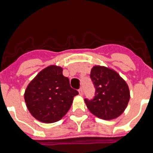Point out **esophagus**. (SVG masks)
Instances as JSON below:
<instances>
[{"mask_svg": "<svg viewBox=\"0 0 153 153\" xmlns=\"http://www.w3.org/2000/svg\"><path fill=\"white\" fill-rule=\"evenodd\" d=\"M79 93L80 95H82V94H83V90H82V87L79 90Z\"/></svg>", "mask_w": 153, "mask_h": 153, "instance_id": "esophagus-1", "label": "esophagus"}]
</instances>
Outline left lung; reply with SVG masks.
Masks as SVG:
<instances>
[{
	"label": "left lung",
	"mask_w": 153,
	"mask_h": 153,
	"mask_svg": "<svg viewBox=\"0 0 153 153\" xmlns=\"http://www.w3.org/2000/svg\"><path fill=\"white\" fill-rule=\"evenodd\" d=\"M95 87L93 100L85 99L91 114L103 120H113L123 114L130 98L128 84L114 70L94 66L91 71Z\"/></svg>",
	"instance_id": "8db88e82"
}]
</instances>
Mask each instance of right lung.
I'll return each instance as SVG.
<instances>
[{
	"label": "right lung",
	"mask_w": 153,
	"mask_h": 153,
	"mask_svg": "<svg viewBox=\"0 0 153 153\" xmlns=\"http://www.w3.org/2000/svg\"><path fill=\"white\" fill-rule=\"evenodd\" d=\"M79 92L70 86L69 79L62 75V68L51 65L38 73L25 92L30 114L44 123H54L65 116Z\"/></svg>",
	"instance_id": "1"
}]
</instances>
